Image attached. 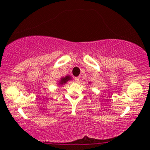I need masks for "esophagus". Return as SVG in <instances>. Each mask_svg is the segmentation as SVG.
<instances>
[{"instance_id":"esophagus-1","label":"esophagus","mask_w":150,"mask_h":150,"mask_svg":"<svg viewBox=\"0 0 150 150\" xmlns=\"http://www.w3.org/2000/svg\"><path fill=\"white\" fill-rule=\"evenodd\" d=\"M75 81H76L77 82H78L79 81H80V77H75Z\"/></svg>"}]
</instances>
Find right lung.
Returning a JSON list of instances; mask_svg holds the SVG:
<instances>
[{
  "instance_id": "right-lung-1",
  "label": "right lung",
  "mask_w": 150,
  "mask_h": 150,
  "mask_svg": "<svg viewBox=\"0 0 150 150\" xmlns=\"http://www.w3.org/2000/svg\"><path fill=\"white\" fill-rule=\"evenodd\" d=\"M70 80H71V77H70V76H65V77H63V78H61V81H60L59 84H60V85H63V84L66 83V82Z\"/></svg>"
}]
</instances>
